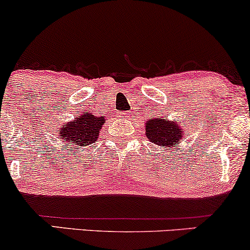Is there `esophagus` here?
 Masks as SVG:
<instances>
[{
    "label": "esophagus",
    "instance_id": "34e87169",
    "mask_svg": "<svg viewBox=\"0 0 250 250\" xmlns=\"http://www.w3.org/2000/svg\"><path fill=\"white\" fill-rule=\"evenodd\" d=\"M122 117H128V111H122L121 114H120Z\"/></svg>",
    "mask_w": 250,
    "mask_h": 250
}]
</instances>
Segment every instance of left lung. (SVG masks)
Wrapping results in <instances>:
<instances>
[{
  "label": "left lung",
  "mask_w": 250,
  "mask_h": 250,
  "mask_svg": "<svg viewBox=\"0 0 250 250\" xmlns=\"http://www.w3.org/2000/svg\"><path fill=\"white\" fill-rule=\"evenodd\" d=\"M168 116H156L146 125V135L149 141L160 147H173L183 141L186 130L176 121H169Z\"/></svg>",
  "instance_id": "left-lung-1"
}]
</instances>
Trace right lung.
<instances>
[{"instance_id": "add662e5", "label": "right lung", "mask_w": 250, "mask_h": 250, "mask_svg": "<svg viewBox=\"0 0 250 250\" xmlns=\"http://www.w3.org/2000/svg\"><path fill=\"white\" fill-rule=\"evenodd\" d=\"M102 125H104L103 116H94L91 113L80 114L75 120L68 122L65 127L60 129V139L65 142L64 147L71 146L69 147L70 150L85 147L96 141Z\"/></svg>"}]
</instances>
